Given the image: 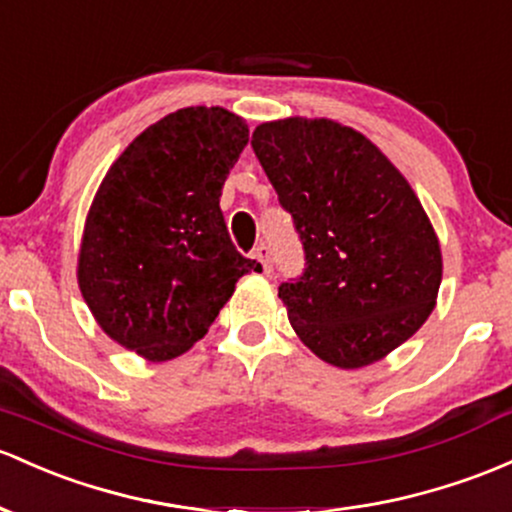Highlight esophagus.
Segmentation results:
<instances>
[{
    "instance_id": "34e87169",
    "label": "esophagus",
    "mask_w": 512,
    "mask_h": 512,
    "mask_svg": "<svg viewBox=\"0 0 512 512\" xmlns=\"http://www.w3.org/2000/svg\"><path fill=\"white\" fill-rule=\"evenodd\" d=\"M255 257L260 260V265H262V269H265V274H272V250H269L265 243L255 247Z\"/></svg>"
}]
</instances>
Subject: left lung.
Masks as SVG:
<instances>
[{"instance_id": "1", "label": "left lung", "mask_w": 512, "mask_h": 512, "mask_svg": "<svg viewBox=\"0 0 512 512\" xmlns=\"http://www.w3.org/2000/svg\"><path fill=\"white\" fill-rule=\"evenodd\" d=\"M252 150L303 245V272L279 286L303 345L340 369L403 345L442 282L440 243L406 177L328 119L262 123Z\"/></svg>"}]
</instances>
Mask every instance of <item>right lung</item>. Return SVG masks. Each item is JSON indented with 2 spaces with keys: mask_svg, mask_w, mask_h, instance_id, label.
Listing matches in <instances>:
<instances>
[{
  "mask_svg": "<svg viewBox=\"0 0 512 512\" xmlns=\"http://www.w3.org/2000/svg\"><path fill=\"white\" fill-rule=\"evenodd\" d=\"M247 126L221 106L165 116L123 150L84 226L77 279L109 338L150 362L201 340L247 272L221 189L247 145Z\"/></svg>",
  "mask_w": 512,
  "mask_h": 512,
  "instance_id": "1",
  "label": "right lung"
}]
</instances>
